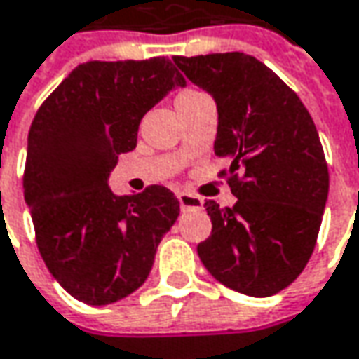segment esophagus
<instances>
[{
    "mask_svg": "<svg viewBox=\"0 0 359 359\" xmlns=\"http://www.w3.org/2000/svg\"><path fill=\"white\" fill-rule=\"evenodd\" d=\"M177 196H179L180 209H201V207H203V201H201L198 196L187 193V191H182V193H179Z\"/></svg>",
    "mask_w": 359,
    "mask_h": 359,
    "instance_id": "34e87169",
    "label": "esophagus"
}]
</instances>
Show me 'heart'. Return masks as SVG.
Wrapping results in <instances>:
<instances>
[{"instance_id":"b5f03b06","label":"heart","mask_w":359,"mask_h":359,"mask_svg":"<svg viewBox=\"0 0 359 359\" xmlns=\"http://www.w3.org/2000/svg\"><path fill=\"white\" fill-rule=\"evenodd\" d=\"M201 94H203V92H198V90H184L182 94L177 96V104H180V102H184V100H193V98L201 96Z\"/></svg>"}]
</instances>
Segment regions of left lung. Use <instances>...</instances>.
<instances>
[{"mask_svg":"<svg viewBox=\"0 0 359 359\" xmlns=\"http://www.w3.org/2000/svg\"><path fill=\"white\" fill-rule=\"evenodd\" d=\"M172 60L217 102L215 154L229 163L221 177L237 196L226 209L205 203L212 231L196 253L225 287L275 295L304 271L318 241L330 191L318 128L299 96L253 55Z\"/></svg>","mask_w":359,"mask_h":359,"instance_id":"left-lung-1","label":"left lung"}]
</instances>
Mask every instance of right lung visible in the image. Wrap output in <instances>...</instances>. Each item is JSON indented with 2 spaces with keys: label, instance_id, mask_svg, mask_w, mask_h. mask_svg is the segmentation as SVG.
<instances>
[{
  "label": "right lung",
  "instance_id": "obj_1",
  "mask_svg": "<svg viewBox=\"0 0 359 359\" xmlns=\"http://www.w3.org/2000/svg\"><path fill=\"white\" fill-rule=\"evenodd\" d=\"M184 78L166 57L86 62L39 106L27 134L24 196L55 281L88 305L130 295L179 217L166 187L118 196L108 177L136 149L142 116Z\"/></svg>",
  "mask_w": 359,
  "mask_h": 359
}]
</instances>
